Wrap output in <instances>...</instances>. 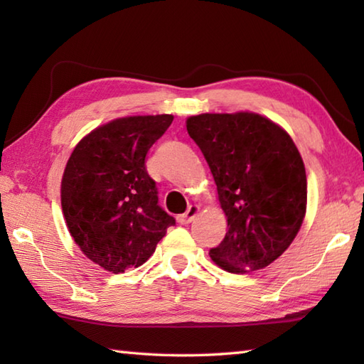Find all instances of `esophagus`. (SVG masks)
<instances>
[{
  "instance_id": "34e87169",
  "label": "esophagus",
  "mask_w": 364,
  "mask_h": 364,
  "mask_svg": "<svg viewBox=\"0 0 364 364\" xmlns=\"http://www.w3.org/2000/svg\"><path fill=\"white\" fill-rule=\"evenodd\" d=\"M198 211H200V206H197V205H191L189 208H188V211L184 213V214H180L178 215V222L180 223H183V225H186V223H189V222H192L194 220V218L196 215L198 214Z\"/></svg>"
}]
</instances>
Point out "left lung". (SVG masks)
<instances>
[{"instance_id": "1", "label": "left lung", "mask_w": 364, "mask_h": 364, "mask_svg": "<svg viewBox=\"0 0 364 364\" xmlns=\"http://www.w3.org/2000/svg\"><path fill=\"white\" fill-rule=\"evenodd\" d=\"M186 128L211 168L228 222L211 259L231 274L264 269L291 245L306 213V173L296 144L253 112L192 115Z\"/></svg>"}]
</instances>
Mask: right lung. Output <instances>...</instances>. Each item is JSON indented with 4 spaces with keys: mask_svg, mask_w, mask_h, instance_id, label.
Instances as JSON below:
<instances>
[{
    "mask_svg": "<svg viewBox=\"0 0 364 364\" xmlns=\"http://www.w3.org/2000/svg\"><path fill=\"white\" fill-rule=\"evenodd\" d=\"M173 115H133L95 128L75 146L60 183L65 223L95 264L122 274L149 259L175 219L158 205L145 156Z\"/></svg>",
    "mask_w": 364,
    "mask_h": 364,
    "instance_id": "1",
    "label": "right lung"
}]
</instances>
